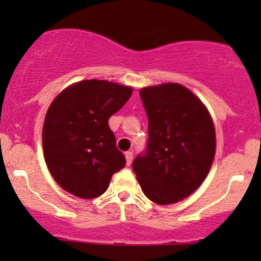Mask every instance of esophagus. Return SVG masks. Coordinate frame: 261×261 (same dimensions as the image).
<instances>
[{"label": "esophagus", "instance_id": "esophagus-1", "mask_svg": "<svg viewBox=\"0 0 261 261\" xmlns=\"http://www.w3.org/2000/svg\"><path fill=\"white\" fill-rule=\"evenodd\" d=\"M125 158H126V164L130 165L133 163L134 159V152L133 151H126L125 152Z\"/></svg>", "mask_w": 261, "mask_h": 261}]
</instances>
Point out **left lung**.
Listing matches in <instances>:
<instances>
[{"label": "left lung", "mask_w": 261, "mask_h": 261, "mask_svg": "<svg viewBox=\"0 0 261 261\" xmlns=\"http://www.w3.org/2000/svg\"><path fill=\"white\" fill-rule=\"evenodd\" d=\"M149 120V139L133 169L141 189L158 204L177 203L206 179L216 151L208 110L178 83L140 89Z\"/></svg>", "instance_id": "left-lung-1"}]
</instances>
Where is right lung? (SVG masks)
<instances>
[{"label":"right lung","mask_w":261,"mask_h":261,"mask_svg":"<svg viewBox=\"0 0 261 261\" xmlns=\"http://www.w3.org/2000/svg\"><path fill=\"white\" fill-rule=\"evenodd\" d=\"M131 87L82 81L60 92L43 127L44 156L50 174L67 192L96 198L106 192L126 159L116 147L109 118L127 102Z\"/></svg>","instance_id":"1"}]
</instances>
